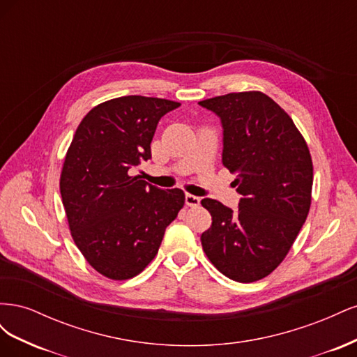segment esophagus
<instances>
[{
  "label": "esophagus",
  "mask_w": 357,
  "mask_h": 357,
  "mask_svg": "<svg viewBox=\"0 0 357 357\" xmlns=\"http://www.w3.org/2000/svg\"><path fill=\"white\" fill-rule=\"evenodd\" d=\"M185 201H186V205H188V207H198L199 202H201V199H199L198 197H195V195H190V193H186Z\"/></svg>",
  "instance_id": "obj_1"
}]
</instances>
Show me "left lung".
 Wrapping results in <instances>:
<instances>
[{
  "label": "left lung",
  "mask_w": 357,
  "mask_h": 357,
  "mask_svg": "<svg viewBox=\"0 0 357 357\" xmlns=\"http://www.w3.org/2000/svg\"><path fill=\"white\" fill-rule=\"evenodd\" d=\"M199 104L222 119V160L243 195L236 211L201 201L213 220L201 235L202 248L223 275L253 283L284 261L307 219L310 150L291 117L264 92H232Z\"/></svg>",
  "instance_id": "8db88e82"
}]
</instances>
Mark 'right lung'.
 I'll use <instances>...</instances> for the list:
<instances>
[{
	"label": "right lung",
	"mask_w": 357,
	"mask_h": 357,
	"mask_svg": "<svg viewBox=\"0 0 357 357\" xmlns=\"http://www.w3.org/2000/svg\"><path fill=\"white\" fill-rule=\"evenodd\" d=\"M177 107L142 95L104 101L83 117L67 150L59 189L71 236L88 264L110 280L142 273L185 205L181 189L164 190L132 176L152 156L160 117Z\"/></svg>",
	"instance_id": "obj_1"
}]
</instances>
